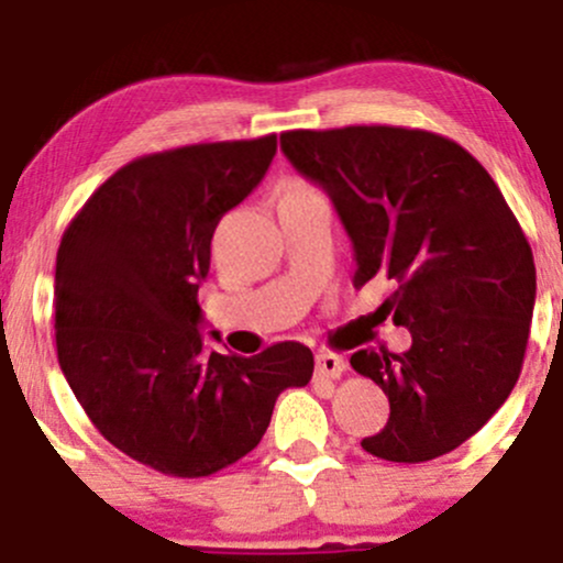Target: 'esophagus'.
<instances>
[{
    "label": "esophagus",
    "instance_id": "esophagus-1",
    "mask_svg": "<svg viewBox=\"0 0 563 563\" xmlns=\"http://www.w3.org/2000/svg\"><path fill=\"white\" fill-rule=\"evenodd\" d=\"M314 360H318V367H314L318 378L335 380V378H341V373L346 371V360L335 352H318V357Z\"/></svg>",
    "mask_w": 563,
    "mask_h": 563
}]
</instances>
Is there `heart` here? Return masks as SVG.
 <instances>
[{
    "label": "heart",
    "instance_id": "b5f03b06",
    "mask_svg": "<svg viewBox=\"0 0 563 563\" xmlns=\"http://www.w3.org/2000/svg\"><path fill=\"white\" fill-rule=\"evenodd\" d=\"M312 192H318L314 187H309L307 183H301V179H290V183L283 187V198H299V196H312Z\"/></svg>",
    "mask_w": 563,
    "mask_h": 563
}]
</instances>
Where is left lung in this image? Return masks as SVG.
Masks as SVG:
<instances>
[{
    "label": "left lung",
    "mask_w": 563,
    "mask_h": 563,
    "mask_svg": "<svg viewBox=\"0 0 563 563\" xmlns=\"http://www.w3.org/2000/svg\"><path fill=\"white\" fill-rule=\"evenodd\" d=\"M280 147L328 192L354 249V286L391 280L384 312L412 346L352 354L389 397V421L363 450L434 461L500 410L525 365L534 309L529 241L487 169L426 129H294Z\"/></svg>",
    "instance_id": "1"
}]
</instances>
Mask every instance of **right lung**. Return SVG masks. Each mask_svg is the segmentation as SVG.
Wrapping results in <instances>:
<instances>
[{"instance_id": "right-lung-1", "label": "right lung", "mask_w": 563, "mask_h": 563, "mask_svg": "<svg viewBox=\"0 0 563 563\" xmlns=\"http://www.w3.org/2000/svg\"><path fill=\"white\" fill-rule=\"evenodd\" d=\"M277 137L151 153L108 177L63 232L57 363L95 429L142 466L217 474L262 442L280 391L314 357L280 341L254 357L206 352L198 286L219 219L262 183Z\"/></svg>"}]
</instances>
